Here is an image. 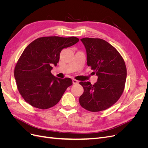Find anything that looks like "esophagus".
<instances>
[{
	"label": "esophagus",
	"instance_id": "34e87169",
	"mask_svg": "<svg viewBox=\"0 0 148 148\" xmlns=\"http://www.w3.org/2000/svg\"><path fill=\"white\" fill-rule=\"evenodd\" d=\"M79 82L78 81V80H76V79H73V84H78Z\"/></svg>",
	"mask_w": 148,
	"mask_h": 148
}]
</instances>
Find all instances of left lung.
I'll return each instance as SVG.
<instances>
[{
	"label": "left lung",
	"mask_w": 148,
	"mask_h": 148,
	"mask_svg": "<svg viewBox=\"0 0 148 148\" xmlns=\"http://www.w3.org/2000/svg\"><path fill=\"white\" fill-rule=\"evenodd\" d=\"M86 51L87 65L97 76V82H79L84 89L79 102L91 112L109 108L117 102L124 90L127 68L122 57L114 47L99 38L81 39Z\"/></svg>",
	"instance_id": "left-lung-1"
}]
</instances>
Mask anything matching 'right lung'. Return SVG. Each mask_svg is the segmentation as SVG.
Here are the masks:
<instances>
[{
  "instance_id": "add662e5",
  "label": "right lung",
  "mask_w": 148,
  "mask_h": 148,
  "mask_svg": "<svg viewBox=\"0 0 148 148\" xmlns=\"http://www.w3.org/2000/svg\"><path fill=\"white\" fill-rule=\"evenodd\" d=\"M78 41L74 36L42 37L25 48L16 64L14 77L18 91L26 102L41 109L51 108L59 102L73 83L69 78L54 77L52 66H57L62 49Z\"/></svg>"
}]
</instances>
